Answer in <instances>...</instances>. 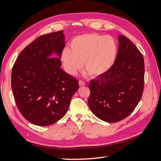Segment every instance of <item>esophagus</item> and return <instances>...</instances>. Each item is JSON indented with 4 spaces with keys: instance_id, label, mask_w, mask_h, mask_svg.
<instances>
[{
    "instance_id": "34e87169",
    "label": "esophagus",
    "mask_w": 161,
    "mask_h": 161,
    "mask_svg": "<svg viewBox=\"0 0 161 161\" xmlns=\"http://www.w3.org/2000/svg\"><path fill=\"white\" fill-rule=\"evenodd\" d=\"M79 85H80V86H85L86 83H85V81L80 80L79 81Z\"/></svg>"
}]
</instances>
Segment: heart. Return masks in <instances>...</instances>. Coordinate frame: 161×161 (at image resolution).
<instances>
[{
    "instance_id": "b5f03b06",
    "label": "heart",
    "mask_w": 161,
    "mask_h": 161,
    "mask_svg": "<svg viewBox=\"0 0 161 161\" xmlns=\"http://www.w3.org/2000/svg\"><path fill=\"white\" fill-rule=\"evenodd\" d=\"M118 54V44L110 36L98 33L84 34L74 37L61 53V60L66 70L74 75L82 67L92 77L103 75L111 69Z\"/></svg>"
}]
</instances>
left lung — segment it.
Masks as SVG:
<instances>
[{
  "mask_svg": "<svg viewBox=\"0 0 161 161\" xmlns=\"http://www.w3.org/2000/svg\"><path fill=\"white\" fill-rule=\"evenodd\" d=\"M114 64L89 85L88 104L97 118L109 123L125 119L142 98L144 62L142 53L128 38L118 36Z\"/></svg>",
  "mask_w": 161,
  "mask_h": 161,
  "instance_id": "8db88e82",
  "label": "left lung"
}]
</instances>
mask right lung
Listing matches in <instances>:
<instances>
[{"instance_id": "add662e5", "label": "right lung", "mask_w": 161, "mask_h": 161, "mask_svg": "<svg viewBox=\"0 0 161 161\" xmlns=\"http://www.w3.org/2000/svg\"><path fill=\"white\" fill-rule=\"evenodd\" d=\"M65 46L63 31L41 36L22 50L11 73V86L19 111L40 126L55 124L67 112L79 89L75 78L60 69ZM53 53L58 57H52Z\"/></svg>"}]
</instances>
